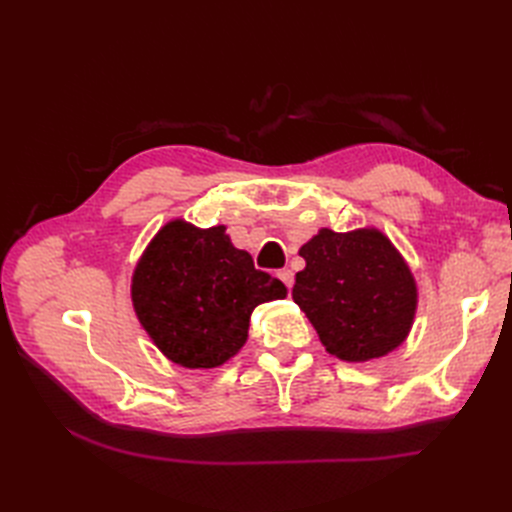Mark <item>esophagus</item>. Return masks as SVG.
I'll use <instances>...</instances> for the list:
<instances>
[{
  "label": "esophagus",
  "instance_id": "34e87169",
  "mask_svg": "<svg viewBox=\"0 0 512 512\" xmlns=\"http://www.w3.org/2000/svg\"><path fill=\"white\" fill-rule=\"evenodd\" d=\"M277 277H280V280L286 284V288H288V290L292 288V282H294V273H292L290 269H282V271H277Z\"/></svg>",
  "mask_w": 512,
  "mask_h": 512
}]
</instances>
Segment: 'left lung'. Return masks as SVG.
I'll return each instance as SVG.
<instances>
[{
  "label": "left lung",
  "instance_id": "8db88e82",
  "mask_svg": "<svg viewBox=\"0 0 512 512\" xmlns=\"http://www.w3.org/2000/svg\"><path fill=\"white\" fill-rule=\"evenodd\" d=\"M299 254L305 269L294 277L292 299L331 354L361 363L404 342L416 312V284L380 230L322 228Z\"/></svg>",
  "mask_w": 512,
  "mask_h": 512
}]
</instances>
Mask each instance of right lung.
I'll return each mask as SVG.
<instances>
[{
  "instance_id": "obj_1",
  "label": "right lung",
  "mask_w": 512,
  "mask_h": 512,
  "mask_svg": "<svg viewBox=\"0 0 512 512\" xmlns=\"http://www.w3.org/2000/svg\"><path fill=\"white\" fill-rule=\"evenodd\" d=\"M286 286L254 267L224 226L166 224L138 260L132 301L145 331L170 361L209 369L235 356L254 307L284 299Z\"/></svg>"
}]
</instances>
